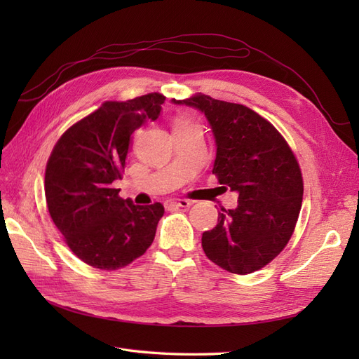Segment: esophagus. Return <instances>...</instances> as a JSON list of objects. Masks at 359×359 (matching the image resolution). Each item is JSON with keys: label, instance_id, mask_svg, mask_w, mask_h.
<instances>
[{"label": "esophagus", "instance_id": "obj_1", "mask_svg": "<svg viewBox=\"0 0 359 359\" xmlns=\"http://www.w3.org/2000/svg\"><path fill=\"white\" fill-rule=\"evenodd\" d=\"M191 203L193 202L189 199H170V201L165 202L166 208H173V206H180V208H189Z\"/></svg>", "mask_w": 359, "mask_h": 359}]
</instances>
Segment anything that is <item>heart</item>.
<instances>
[{"instance_id": "obj_1", "label": "heart", "mask_w": 359, "mask_h": 359, "mask_svg": "<svg viewBox=\"0 0 359 359\" xmlns=\"http://www.w3.org/2000/svg\"><path fill=\"white\" fill-rule=\"evenodd\" d=\"M178 126H187L186 123H181V124H178Z\"/></svg>"}]
</instances>
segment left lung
<instances>
[{"label": "left lung", "instance_id": "8db88e82", "mask_svg": "<svg viewBox=\"0 0 359 359\" xmlns=\"http://www.w3.org/2000/svg\"><path fill=\"white\" fill-rule=\"evenodd\" d=\"M172 103L194 107L208 121L217 154L212 173L238 193L219 223L202 233L205 255L233 274L264 268L289 243L302 203L298 161L276 127L247 106L199 94Z\"/></svg>", "mask_w": 359, "mask_h": 359}]
</instances>
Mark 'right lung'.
Wrapping results in <instances>:
<instances>
[{
	"label": "right lung",
	"instance_id": "1",
	"mask_svg": "<svg viewBox=\"0 0 359 359\" xmlns=\"http://www.w3.org/2000/svg\"><path fill=\"white\" fill-rule=\"evenodd\" d=\"M165 100L153 93L106 102L53 147L45 173L49 214L72 252L94 268H123L154 241L163 205L119 198L114 181L121 180L133 132L156 121Z\"/></svg>",
	"mask_w": 359,
	"mask_h": 359
}]
</instances>
